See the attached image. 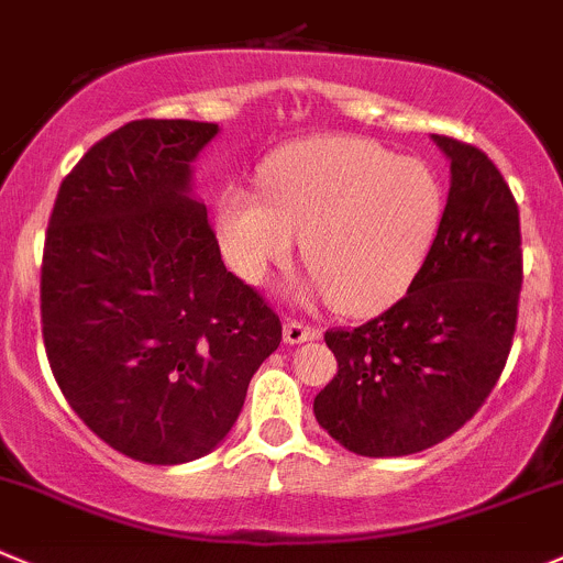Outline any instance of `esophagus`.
Masks as SVG:
<instances>
[{
  "instance_id": "34e87169",
  "label": "esophagus",
  "mask_w": 563,
  "mask_h": 563,
  "mask_svg": "<svg viewBox=\"0 0 563 563\" xmlns=\"http://www.w3.org/2000/svg\"><path fill=\"white\" fill-rule=\"evenodd\" d=\"M316 338H321V330L319 327L305 324V321L291 319L286 327H283V341L286 343H305V341H316Z\"/></svg>"
}]
</instances>
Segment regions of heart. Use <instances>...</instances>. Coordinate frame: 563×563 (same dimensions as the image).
I'll return each instance as SVG.
<instances>
[{
	"label": "heart",
	"instance_id": "b5f03b06",
	"mask_svg": "<svg viewBox=\"0 0 563 563\" xmlns=\"http://www.w3.org/2000/svg\"><path fill=\"white\" fill-rule=\"evenodd\" d=\"M264 189L222 195L217 228L228 264L261 283L305 239L316 286L349 316L396 302L443 225L438 173L363 136H310L277 151L264 167Z\"/></svg>",
	"mask_w": 563,
	"mask_h": 563
}]
</instances>
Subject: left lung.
<instances>
[{
  "mask_svg": "<svg viewBox=\"0 0 563 563\" xmlns=\"http://www.w3.org/2000/svg\"><path fill=\"white\" fill-rule=\"evenodd\" d=\"M451 192L427 264L396 305L324 332L338 374L313 412L360 456L443 443L482 409L506 368L522 288L520 209L484 151L434 134Z\"/></svg>",
  "mask_w": 563,
  "mask_h": 563,
  "instance_id": "8db88e82",
  "label": "left lung"
}]
</instances>
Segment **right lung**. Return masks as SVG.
I'll return each mask as SVG.
<instances>
[{"instance_id": "right-lung-1", "label": "right lung", "mask_w": 563, "mask_h": 563, "mask_svg": "<svg viewBox=\"0 0 563 563\" xmlns=\"http://www.w3.org/2000/svg\"><path fill=\"white\" fill-rule=\"evenodd\" d=\"M217 123L131 120L59 184L41 327L65 401L109 449L181 465L217 449L280 346V316L225 269L192 159Z\"/></svg>"}]
</instances>
